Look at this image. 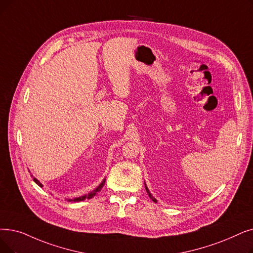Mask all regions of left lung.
Listing matches in <instances>:
<instances>
[{
	"mask_svg": "<svg viewBox=\"0 0 253 253\" xmlns=\"http://www.w3.org/2000/svg\"><path fill=\"white\" fill-rule=\"evenodd\" d=\"M145 187H146V190H147V192H148V194H149V196H150V199L153 201V202H155V203H157V200L155 199V197H154L152 194H151V192L149 191V189H148V187H147V185H146V183H145Z\"/></svg>",
	"mask_w": 253,
	"mask_h": 253,
	"instance_id": "left-lung-1",
	"label": "left lung"
}]
</instances>
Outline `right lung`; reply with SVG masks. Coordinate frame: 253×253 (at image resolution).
I'll list each match as a JSON object with an SVG mask.
<instances>
[{"label":"right lung","mask_w":253,"mask_h":253,"mask_svg":"<svg viewBox=\"0 0 253 253\" xmlns=\"http://www.w3.org/2000/svg\"><path fill=\"white\" fill-rule=\"evenodd\" d=\"M33 177V175H32ZM33 180H34V182L37 184V185H39L40 187H42V184L36 179V178H34L33 177ZM104 183H105V179H103V181L99 184V186H97V188H95L94 190H92L91 192H89L87 194H84V195H82V196H79V197H74V199H70V200H67V202H82V201H84L85 199L86 200H90V199H92V197H94L98 192H99L101 189H102V187L104 186Z\"/></svg>","instance_id":"right-lung-1"}]
</instances>
